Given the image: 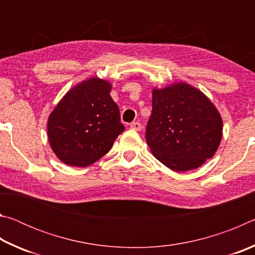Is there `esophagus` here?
Wrapping results in <instances>:
<instances>
[{"label": "esophagus", "instance_id": "34e87169", "mask_svg": "<svg viewBox=\"0 0 255 255\" xmlns=\"http://www.w3.org/2000/svg\"><path fill=\"white\" fill-rule=\"evenodd\" d=\"M130 128H131V129H133V130L139 131V130H141V128H143V126H141V124H140V123H138V122H133V123H131V124H130Z\"/></svg>", "mask_w": 255, "mask_h": 255}]
</instances>
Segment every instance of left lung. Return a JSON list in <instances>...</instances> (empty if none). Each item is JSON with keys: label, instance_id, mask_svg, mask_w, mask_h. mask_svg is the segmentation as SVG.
I'll list each match as a JSON object with an SVG mask.
<instances>
[{"label": "left lung", "instance_id": "left-lung-1", "mask_svg": "<svg viewBox=\"0 0 255 255\" xmlns=\"http://www.w3.org/2000/svg\"><path fill=\"white\" fill-rule=\"evenodd\" d=\"M223 136V120L208 98L179 82L154 89L146 141L155 157L175 172L195 170L214 156Z\"/></svg>", "mask_w": 255, "mask_h": 255}]
</instances>
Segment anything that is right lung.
<instances>
[{"label":"right lung","mask_w":255,"mask_h":255,"mask_svg":"<svg viewBox=\"0 0 255 255\" xmlns=\"http://www.w3.org/2000/svg\"><path fill=\"white\" fill-rule=\"evenodd\" d=\"M110 91L109 82L91 77L71 89L50 114L48 140L63 163L91 165L109 152L125 130Z\"/></svg>","instance_id":"right-lung-1"}]
</instances>
